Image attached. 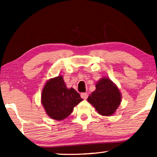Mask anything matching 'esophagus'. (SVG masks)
Instances as JSON below:
<instances>
[{
  "mask_svg": "<svg viewBox=\"0 0 157 157\" xmlns=\"http://www.w3.org/2000/svg\"><path fill=\"white\" fill-rule=\"evenodd\" d=\"M81 98H83V99H86L88 98V94L87 93H81Z\"/></svg>",
  "mask_w": 157,
  "mask_h": 157,
  "instance_id": "obj_1",
  "label": "esophagus"
}]
</instances>
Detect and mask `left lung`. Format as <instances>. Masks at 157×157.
<instances>
[{"instance_id": "obj_1", "label": "left lung", "mask_w": 157, "mask_h": 157, "mask_svg": "<svg viewBox=\"0 0 157 157\" xmlns=\"http://www.w3.org/2000/svg\"><path fill=\"white\" fill-rule=\"evenodd\" d=\"M121 100V94L117 86L106 78H103L96 83V90L88 97V101L103 116L113 114Z\"/></svg>"}]
</instances>
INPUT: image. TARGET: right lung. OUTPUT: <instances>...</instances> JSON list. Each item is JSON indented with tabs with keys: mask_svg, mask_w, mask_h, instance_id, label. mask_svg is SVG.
Returning a JSON list of instances; mask_svg holds the SVG:
<instances>
[{
	"mask_svg": "<svg viewBox=\"0 0 157 157\" xmlns=\"http://www.w3.org/2000/svg\"><path fill=\"white\" fill-rule=\"evenodd\" d=\"M82 100L80 94L73 88H66L61 76L47 81L42 91L41 103L46 113L59 121L68 117L74 107Z\"/></svg>",
	"mask_w": 157,
	"mask_h": 157,
	"instance_id": "right-lung-1",
	"label": "right lung"
}]
</instances>
